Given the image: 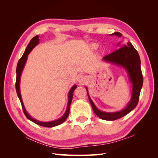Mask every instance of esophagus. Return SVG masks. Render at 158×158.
Instances as JSON below:
<instances>
[{
  "mask_svg": "<svg viewBox=\"0 0 158 158\" xmlns=\"http://www.w3.org/2000/svg\"><path fill=\"white\" fill-rule=\"evenodd\" d=\"M87 81V77L84 75H81L78 77V82L80 84H84Z\"/></svg>",
  "mask_w": 158,
  "mask_h": 158,
  "instance_id": "34e87169",
  "label": "esophagus"
}]
</instances>
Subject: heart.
Wrapping results in <instances>:
<instances>
[{
	"label": "heart",
	"mask_w": 158,
	"mask_h": 158,
	"mask_svg": "<svg viewBox=\"0 0 158 158\" xmlns=\"http://www.w3.org/2000/svg\"><path fill=\"white\" fill-rule=\"evenodd\" d=\"M92 47H94V48H96V47H97V45H95V44H93V45H92Z\"/></svg>",
	"instance_id": "heart-1"
}]
</instances>
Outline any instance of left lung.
I'll use <instances>...</instances> for the list:
<instances>
[{"label": "left lung", "instance_id": "obj_1", "mask_svg": "<svg viewBox=\"0 0 158 158\" xmlns=\"http://www.w3.org/2000/svg\"><path fill=\"white\" fill-rule=\"evenodd\" d=\"M110 35L121 37L122 34L119 32H114ZM117 46H120L117 51L104 56L102 60L106 63H112L117 66H122L128 74L129 80L132 84V95L130 102L123 109L117 112H105L98 109L90 98L88 88L85 87L91 106L95 114L100 118L106 121H114L124 117L135 109L139 100L140 91L143 85V76L140 68V59L137 51L135 49L131 42L126 45H120L118 43Z\"/></svg>", "mask_w": 158, "mask_h": 158}]
</instances>
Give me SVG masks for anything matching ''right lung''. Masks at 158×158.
I'll return each instance as SVG.
<instances>
[{
  "instance_id": "1",
  "label": "right lung",
  "mask_w": 158,
  "mask_h": 158,
  "mask_svg": "<svg viewBox=\"0 0 158 158\" xmlns=\"http://www.w3.org/2000/svg\"><path fill=\"white\" fill-rule=\"evenodd\" d=\"M40 43V40H39V36L36 35L34 37H33L32 39L31 40L30 44H28V45L27 46L26 49L23 52V54L22 55V56L21 57V59L19 60L18 64H17V68H16V90L17 92V95L18 96L19 99L21 102L22 104V107L23 109V113H24L26 117L30 120L31 121L33 122L34 123L37 124L38 125H40L42 127H56L58 126L60 124H62L63 123H64L66 119L67 118L69 113H70V104L72 102V100H73V92H74L75 89L77 87L76 85H74L73 87L71 88V89H70L69 92V95H68V99H69V102H68V104H67V107H66V111L64 113V114L61 117H60L59 118L56 119V120L52 121H49V122H42V121H37L36 119L33 118V117H31L29 113L27 112V111L25 109L24 105H23V101H22V95H21V93H20V77L22 75V73L23 71V68H24V66L26 64V63L27 59V55L30 54V52L32 51V49L34 48V47Z\"/></svg>"
}]
</instances>
